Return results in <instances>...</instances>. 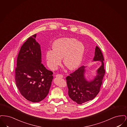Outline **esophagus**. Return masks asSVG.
Segmentation results:
<instances>
[{
	"label": "esophagus",
	"instance_id": "esophagus-1",
	"mask_svg": "<svg viewBox=\"0 0 127 127\" xmlns=\"http://www.w3.org/2000/svg\"><path fill=\"white\" fill-rule=\"evenodd\" d=\"M56 77L57 78H63V76L61 74H57L56 75Z\"/></svg>",
	"mask_w": 127,
	"mask_h": 127
}]
</instances>
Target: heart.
Wrapping results in <instances>:
<instances>
[{
    "instance_id": "1",
    "label": "heart",
    "mask_w": 127,
    "mask_h": 127,
    "mask_svg": "<svg viewBox=\"0 0 127 127\" xmlns=\"http://www.w3.org/2000/svg\"><path fill=\"white\" fill-rule=\"evenodd\" d=\"M53 49L46 52V58L48 67L55 69L63 63L66 67L73 70L77 68L82 61L85 52L83 44L74 38H61L56 40L52 45Z\"/></svg>"
}]
</instances>
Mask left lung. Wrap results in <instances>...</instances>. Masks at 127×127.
Masks as SVG:
<instances>
[{
	"label": "left lung",
	"instance_id": "8db88e82",
	"mask_svg": "<svg viewBox=\"0 0 127 127\" xmlns=\"http://www.w3.org/2000/svg\"><path fill=\"white\" fill-rule=\"evenodd\" d=\"M104 61L102 53L97 46L95 48L93 61H100V66L97 69V75L91 81L85 77L86 66H80L66 78L68 94L73 101L79 104L86 102L94 98L100 91L105 75Z\"/></svg>",
	"mask_w": 127,
	"mask_h": 127
}]
</instances>
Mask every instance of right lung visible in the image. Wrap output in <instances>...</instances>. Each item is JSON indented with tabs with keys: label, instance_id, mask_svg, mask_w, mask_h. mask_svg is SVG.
Masks as SVG:
<instances>
[{
	"label": "right lung",
	"instance_id": "right-lung-1",
	"mask_svg": "<svg viewBox=\"0 0 127 127\" xmlns=\"http://www.w3.org/2000/svg\"><path fill=\"white\" fill-rule=\"evenodd\" d=\"M36 34L30 37L21 46L15 68L16 85L21 94L32 102H38L48 94L53 72L41 63L40 45Z\"/></svg>",
	"mask_w": 127,
	"mask_h": 127
}]
</instances>
